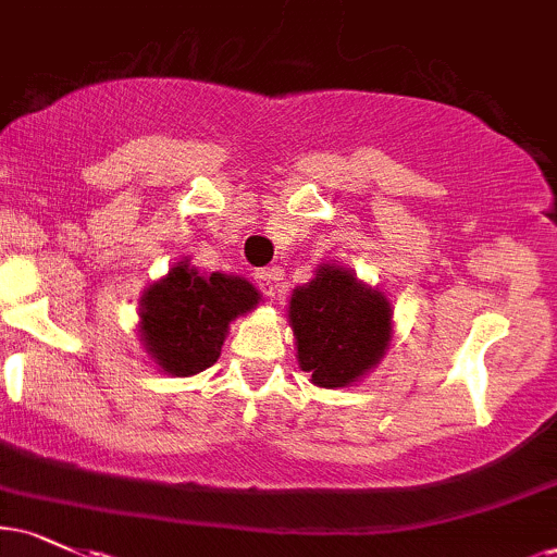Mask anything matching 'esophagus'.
Masks as SVG:
<instances>
[{
    "instance_id": "obj_1",
    "label": "esophagus",
    "mask_w": 557,
    "mask_h": 557,
    "mask_svg": "<svg viewBox=\"0 0 557 557\" xmlns=\"http://www.w3.org/2000/svg\"><path fill=\"white\" fill-rule=\"evenodd\" d=\"M253 280H257L259 290L264 293V296H274L277 293V283H280V272L277 270H257L253 272Z\"/></svg>"
}]
</instances>
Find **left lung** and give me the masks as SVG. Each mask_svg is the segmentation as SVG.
<instances>
[{
	"label": "left lung",
	"instance_id": "obj_1",
	"mask_svg": "<svg viewBox=\"0 0 557 557\" xmlns=\"http://www.w3.org/2000/svg\"><path fill=\"white\" fill-rule=\"evenodd\" d=\"M290 327L298 363L319 387H348L385 356L393 309L385 293L363 285L345 267H319L290 296Z\"/></svg>",
	"mask_w": 557,
	"mask_h": 557
}]
</instances>
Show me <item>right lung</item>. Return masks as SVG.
<instances>
[{"instance_id": "obj_1", "label": "right lung", "mask_w": 557, "mask_h": 557, "mask_svg": "<svg viewBox=\"0 0 557 557\" xmlns=\"http://www.w3.org/2000/svg\"><path fill=\"white\" fill-rule=\"evenodd\" d=\"M259 290L235 274H201L188 259L157 280L138 300L146 354L172 376H190L220 359L235 317L257 309Z\"/></svg>"}]
</instances>
